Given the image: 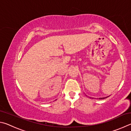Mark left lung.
Masks as SVG:
<instances>
[{
    "mask_svg": "<svg viewBox=\"0 0 131 131\" xmlns=\"http://www.w3.org/2000/svg\"><path fill=\"white\" fill-rule=\"evenodd\" d=\"M107 97H102V98H99V100H104V99H105V98H106Z\"/></svg>",
    "mask_w": 131,
    "mask_h": 131,
    "instance_id": "left-lung-1",
    "label": "left lung"
}]
</instances>
